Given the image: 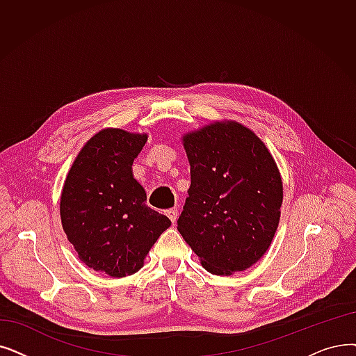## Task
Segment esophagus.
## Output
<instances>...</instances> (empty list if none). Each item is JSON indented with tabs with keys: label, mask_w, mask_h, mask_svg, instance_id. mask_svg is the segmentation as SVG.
<instances>
[{
	"label": "esophagus",
	"mask_w": 356,
	"mask_h": 356,
	"mask_svg": "<svg viewBox=\"0 0 356 356\" xmlns=\"http://www.w3.org/2000/svg\"><path fill=\"white\" fill-rule=\"evenodd\" d=\"M165 215L168 216L170 221H172V222L175 224L176 220H177V216H179V211H177V208H172V209H168V211L165 212Z\"/></svg>",
	"instance_id": "obj_1"
}]
</instances>
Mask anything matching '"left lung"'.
I'll return each mask as SVG.
<instances>
[{
  "instance_id": "1",
  "label": "left lung",
  "mask_w": 356,
  "mask_h": 356,
  "mask_svg": "<svg viewBox=\"0 0 356 356\" xmlns=\"http://www.w3.org/2000/svg\"><path fill=\"white\" fill-rule=\"evenodd\" d=\"M191 188L177 229L209 273L253 266L272 244L284 199L282 177L265 143L236 120L186 132Z\"/></svg>"
}]
</instances>
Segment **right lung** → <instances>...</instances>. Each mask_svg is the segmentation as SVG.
<instances>
[{
  "label": "right lung",
  "mask_w": 356,
  "mask_h": 356,
  "mask_svg": "<svg viewBox=\"0 0 356 356\" xmlns=\"http://www.w3.org/2000/svg\"><path fill=\"white\" fill-rule=\"evenodd\" d=\"M147 134L104 128L75 157L59 199L64 233L83 264L112 277H125L172 225L147 207V193L132 172Z\"/></svg>",
  "instance_id": "1"
}]
</instances>
